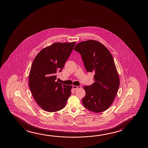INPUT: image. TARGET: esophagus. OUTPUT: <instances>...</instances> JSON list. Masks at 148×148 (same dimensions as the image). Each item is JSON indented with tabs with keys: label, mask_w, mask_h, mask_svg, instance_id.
<instances>
[{
	"label": "esophagus",
	"mask_w": 148,
	"mask_h": 148,
	"mask_svg": "<svg viewBox=\"0 0 148 148\" xmlns=\"http://www.w3.org/2000/svg\"><path fill=\"white\" fill-rule=\"evenodd\" d=\"M81 87V86H75V85H73V88L74 90H76V89H78V88H80Z\"/></svg>",
	"instance_id": "obj_1"
}]
</instances>
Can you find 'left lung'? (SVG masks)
Wrapping results in <instances>:
<instances>
[{"label":"left lung","mask_w":148,"mask_h":148,"mask_svg":"<svg viewBox=\"0 0 148 148\" xmlns=\"http://www.w3.org/2000/svg\"><path fill=\"white\" fill-rule=\"evenodd\" d=\"M74 51L80 53L87 72H93L94 83L84 86V107L100 113L113 103L119 87L120 80L113 58L109 51L97 41L89 40L78 43Z\"/></svg>","instance_id":"8db88e82"}]
</instances>
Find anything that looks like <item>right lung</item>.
Returning a JSON list of instances; mask_svg holds the SVG:
<instances>
[{
  "label": "right lung",
  "instance_id": "add662e5",
  "mask_svg": "<svg viewBox=\"0 0 148 148\" xmlns=\"http://www.w3.org/2000/svg\"><path fill=\"white\" fill-rule=\"evenodd\" d=\"M75 44L76 42L53 43L42 49L33 62L29 85L35 101L46 111L62 109L71 95V85L56 80L57 73L62 71Z\"/></svg>",
  "mask_w": 148,
  "mask_h": 148
}]
</instances>
